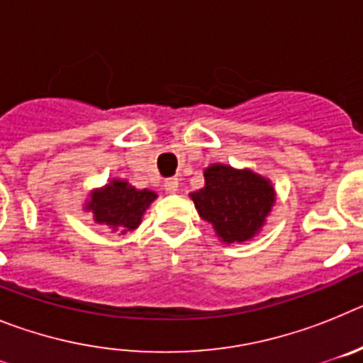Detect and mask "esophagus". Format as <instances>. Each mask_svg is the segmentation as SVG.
<instances>
[{
	"mask_svg": "<svg viewBox=\"0 0 363 363\" xmlns=\"http://www.w3.org/2000/svg\"><path fill=\"white\" fill-rule=\"evenodd\" d=\"M163 189H165L167 192H176L178 191V178H167L165 182H163Z\"/></svg>",
	"mask_w": 363,
	"mask_h": 363,
	"instance_id": "34e87169",
	"label": "esophagus"
}]
</instances>
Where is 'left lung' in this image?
Masks as SVG:
<instances>
[{"instance_id":"obj_1","label":"left lung","mask_w":363,"mask_h":363,"mask_svg":"<svg viewBox=\"0 0 363 363\" xmlns=\"http://www.w3.org/2000/svg\"><path fill=\"white\" fill-rule=\"evenodd\" d=\"M203 176L205 187L191 194L200 216L225 243L252 238L274 203L269 179L220 163L205 169Z\"/></svg>"}]
</instances>
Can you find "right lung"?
I'll return each mask as SVG.
<instances>
[{"mask_svg": "<svg viewBox=\"0 0 363 363\" xmlns=\"http://www.w3.org/2000/svg\"><path fill=\"white\" fill-rule=\"evenodd\" d=\"M154 200L156 194L152 191H138L127 182L112 179L107 187L96 191L86 207L94 213V220L98 223L127 233L140 225L143 213Z\"/></svg>", "mask_w": 363, "mask_h": 363, "instance_id": "add662e5", "label": "right lung"}]
</instances>
